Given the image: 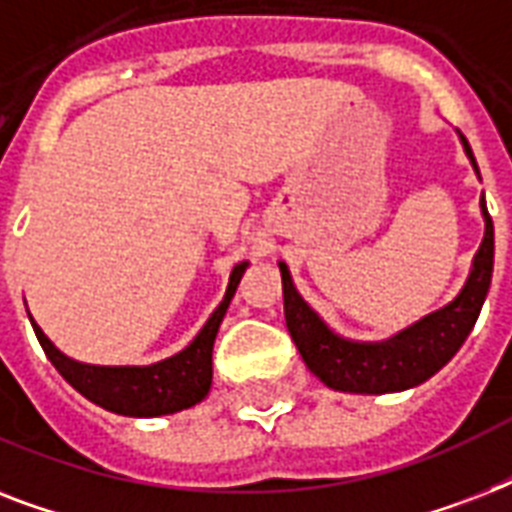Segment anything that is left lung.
Returning <instances> with one entry per match:
<instances>
[{
	"label": "left lung",
	"mask_w": 512,
	"mask_h": 512,
	"mask_svg": "<svg viewBox=\"0 0 512 512\" xmlns=\"http://www.w3.org/2000/svg\"><path fill=\"white\" fill-rule=\"evenodd\" d=\"M462 148L478 175L476 156L470 151L465 135H460ZM484 215V241L478 247L468 281L452 303L414 321L412 327L382 342H358L340 337L324 324L319 313L305 303L295 289L287 263H279L281 287H284V319L295 340L305 366L319 377L327 388L342 393H398L414 388L452 361V356L468 340L470 329L484 300L489 295L494 271V225L481 196Z\"/></svg>",
	"instance_id": "obj_1"
}]
</instances>
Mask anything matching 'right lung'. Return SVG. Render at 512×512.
Returning a JSON list of instances; mask_svg holds the SVG:
<instances>
[{
    "label": "right lung",
    "mask_w": 512,
    "mask_h": 512,
    "mask_svg": "<svg viewBox=\"0 0 512 512\" xmlns=\"http://www.w3.org/2000/svg\"><path fill=\"white\" fill-rule=\"evenodd\" d=\"M247 265L249 263L244 260L233 268L223 303L217 305L199 335L191 340V345H185L175 356L148 366H98L74 361L52 345L50 337L44 335L42 327L31 316L28 319H31L36 340L52 361V366L87 401L103 406L108 412L124 414V417L175 414L204 401V396L212 388V345H215L217 329L223 324L225 311L236 295V287H239Z\"/></svg>",
    "instance_id": "add662e5"
}]
</instances>
